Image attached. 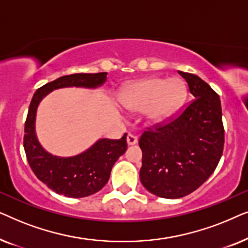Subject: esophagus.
Wrapping results in <instances>:
<instances>
[{
	"mask_svg": "<svg viewBox=\"0 0 248 248\" xmlns=\"http://www.w3.org/2000/svg\"><path fill=\"white\" fill-rule=\"evenodd\" d=\"M126 141H127L128 145H133L138 142V137H137V135H133V134L130 133V134H127Z\"/></svg>",
	"mask_w": 248,
	"mask_h": 248,
	"instance_id": "esophagus-1",
	"label": "esophagus"
}]
</instances>
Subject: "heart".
Segmentation results:
<instances>
[{
    "label": "heart",
    "mask_w": 248,
    "mask_h": 248,
    "mask_svg": "<svg viewBox=\"0 0 248 248\" xmlns=\"http://www.w3.org/2000/svg\"><path fill=\"white\" fill-rule=\"evenodd\" d=\"M185 87L177 78H151L132 84L122 97V104L131 110H143L151 122L172 116L185 99Z\"/></svg>",
    "instance_id": "obj_1"
}]
</instances>
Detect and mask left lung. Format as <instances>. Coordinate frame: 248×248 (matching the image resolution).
Returning a JSON list of instances; mask_svg holds the SVG:
<instances>
[{"mask_svg":"<svg viewBox=\"0 0 248 248\" xmlns=\"http://www.w3.org/2000/svg\"><path fill=\"white\" fill-rule=\"evenodd\" d=\"M193 99L166 124L142 133L140 181L152 194L179 199L199 188L222 155L225 130L219 94L201 78L178 71Z\"/></svg>","mask_w":248,"mask_h":248,"instance_id":"obj_1","label":"left lung"}]
</instances>
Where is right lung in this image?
<instances>
[{
  "label": "right lung",
  "mask_w": 248,
  "mask_h": 248,
  "mask_svg": "<svg viewBox=\"0 0 248 248\" xmlns=\"http://www.w3.org/2000/svg\"><path fill=\"white\" fill-rule=\"evenodd\" d=\"M106 72L70 74L46 83L33 94L25 123L23 148L33 174L57 194L84 198L100 191L109 179L114 164L126 151V133L118 140L100 139L87 151L74 157H56L44 150L37 140V107L50 91L66 87L97 88L106 81Z\"/></svg>",
  "instance_id": "obj_1"
}]
</instances>
